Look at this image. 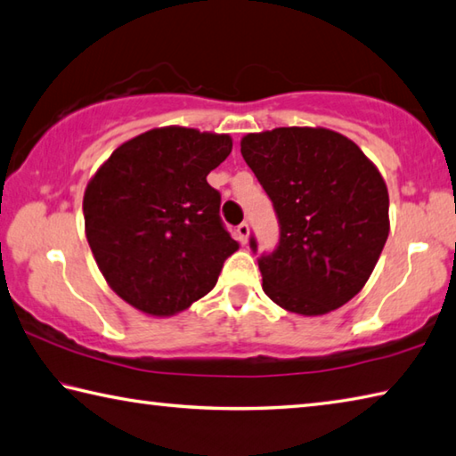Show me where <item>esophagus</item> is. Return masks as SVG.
I'll return each mask as SVG.
<instances>
[{
	"label": "esophagus",
	"instance_id": "obj_1",
	"mask_svg": "<svg viewBox=\"0 0 456 456\" xmlns=\"http://www.w3.org/2000/svg\"><path fill=\"white\" fill-rule=\"evenodd\" d=\"M237 237L243 245H247V241H249V225H247V223H241V225L237 227Z\"/></svg>",
	"mask_w": 456,
	"mask_h": 456
}]
</instances>
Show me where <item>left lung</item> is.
Instances as JSON below:
<instances>
[{
	"mask_svg": "<svg viewBox=\"0 0 456 456\" xmlns=\"http://www.w3.org/2000/svg\"><path fill=\"white\" fill-rule=\"evenodd\" d=\"M241 155L279 219L277 249L259 256L263 291L307 317L343 307L365 287L388 237L379 169L357 143L325 127L249 134Z\"/></svg>",
	"mask_w": 456,
	"mask_h": 456,
	"instance_id": "1",
	"label": "left lung"
}]
</instances>
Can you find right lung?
I'll return each mask as SVG.
<instances>
[{
	"instance_id": "obj_1",
	"label": "right lung",
	"mask_w": 456,
	"mask_h": 456,
	"mask_svg": "<svg viewBox=\"0 0 456 456\" xmlns=\"http://www.w3.org/2000/svg\"><path fill=\"white\" fill-rule=\"evenodd\" d=\"M229 135L159 127L129 139L87 183L84 217L99 271L131 307L171 317L217 283L239 249L207 175L231 153Z\"/></svg>"
}]
</instances>
